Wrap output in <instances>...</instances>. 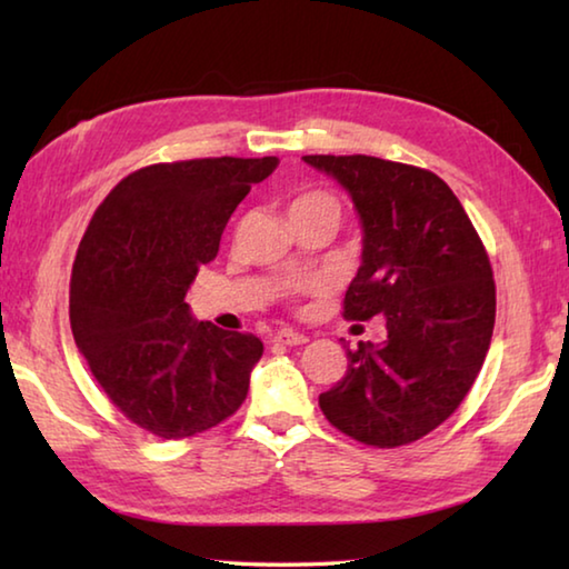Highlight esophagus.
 Instances as JSON below:
<instances>
[{"instance_id":"34e87169","label":"esophagus","mask_w":569,"mask_h":569,"mask_svg":"<svg viewBox=\"0 0 569 569\" xmlns=\"http://www.w3.org/2000/svg\"><path fill=\"white\" fill-rule=\"evenodd\" d=\"M273 341H278V343H286V346H303L308 339H306L303 333L291 331V329H283V331H278V333L273 336Z\"/></svg>"}]
</instances>
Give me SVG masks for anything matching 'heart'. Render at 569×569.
I'll use <instances>...</instances> for the list:
<instances>
[{
	"instance_id": "obj_1",
	"label": "heart",
	"mask_w": 569,
	"mask_h": 569,
	"mask_svg": "<svg viewBox=\"0 0 569 569\" xmlns=\"http://www.w3.org/2000/svg\"><path fill=\"white\" fill-rule=\"evenodd\" d=\"M306 208H339V203H336V198H331L329 192L313 190V192H303V196H298L293 200L291 213H296V210H306Z\"/></svg>"
}]
</instances>
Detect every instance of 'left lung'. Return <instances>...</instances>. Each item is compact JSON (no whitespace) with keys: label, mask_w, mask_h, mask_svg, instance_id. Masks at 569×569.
<instances>
[{"label":"left lung","mask_w":569,"mask_h":569,"mask_svg":"<svg viewBox=\"0 0 569 569\" xmlns=\"http://www.w3.org/2000/svg\"><path fill=\"white\" fill-rule=\"evenodd\" d=\"M303 162L349 192L361 223L343 316L387 321L381 343L346 346L349 369L319 407L363 445H409L455 413L485 363L497 306L487 250L435 172L371 156Z\"/></svg>","instance_id":"obj_1"}]
</instances>
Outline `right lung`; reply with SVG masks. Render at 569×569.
Wrapping results in <instances>:
<instances>
[{"mask_svg":"<svg viewBox=\"0 0 569 569\" xmlns=\"http://www.w3.org/2000/svg\"><path fill=\"white\" fill-rule=\"evenodd\" d=\"M278 158H206L132 172L94 210L70 283V323L92 377L162 439L216 427L246 401L253 333L196 321L186 303L228 218Z\"/></svg>","mask_w":569,"mask_h":569,"instance_id":"add662e5","label":"right lung"}]
</instances>
